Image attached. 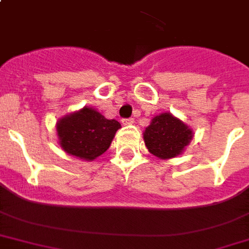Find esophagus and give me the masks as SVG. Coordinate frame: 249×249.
Instances as JSON below:
<instances>
[{
    "label": "esophagus",
    "mask_w": 249,
    "mask_h": 249,
    "mask_svg": "<svg viewBox=\"0 0 249 249\" xmlns=\"http://www.w3.org/2000/svg\"><path fill=\"white\" fill-rule=\"evenodd\" d=\"M134 122H135V121H134V118H127V119H122L123 124H132Z\"/></svg>",
    "instance_id": "34e87169"
}]
</instances>
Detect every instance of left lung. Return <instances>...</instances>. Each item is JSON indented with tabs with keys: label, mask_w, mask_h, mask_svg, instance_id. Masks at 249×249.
Returning <instances> with one entry per match:
<instances>
[{
	"label": "left lung",
	"mask_w": 249,
	"mask_h": 249,
	"mask_svg": "<svg viewBox=\"0 0 249 249\" xmlns=\"http://www.w3.org/2000/svg\"><path fill=\"white\" fill-rule=\"evenodd\" d=\"M193 136V130L171 113H161L153 117L143 132L145 147L153 156L161 160L181 155Z\"/></svg>",
	"instance_id": "left-lung-1"
}]
</instances>
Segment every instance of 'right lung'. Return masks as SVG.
Instances as JSON below:
<instances>
[{"mask_svg":"<svg viewBox=\"0 0 249 249\" xmlns=\"http://www.w3.org/2000/svg\"><path fill=\"white\" fill-rule=\"evenodd\" d=\"M121 123L105 118L90 106L69 113L56 122V134L61 149L85 161L106 152Z\"/></svg>","mask_w":249,"mask_h":249,"instance_id":"obj_1","label":"right lung"}]
</instances>
